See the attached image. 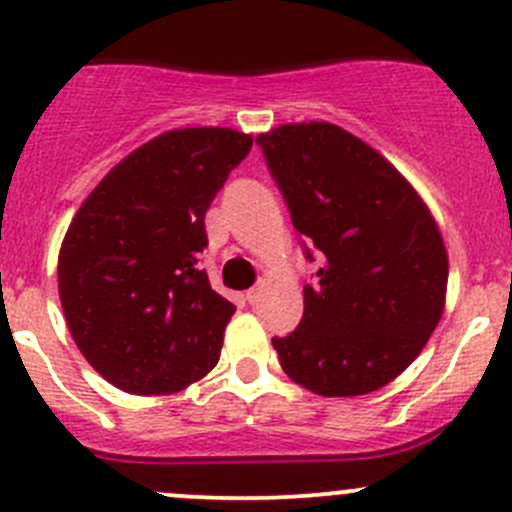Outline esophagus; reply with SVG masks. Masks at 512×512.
<instances>
[{"label": "esophagus", "instance_id": "34e87169", "mask_svg": "<svg viewBox=\"0 0 512 512\" xmlns=\"http://www.w3.org/2000/svg\"><path fill=\"white\" fill-rule=\"evenodd\" d=\"M260 297H262V285H257V287H252V289H247V294H245V299L250 304H257L260 302Z\"/></svg>", "mask_w": 512, "mask_h": 512}]
</instances>
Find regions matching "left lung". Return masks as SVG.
<instances>
[{"instance_id":"obj_1","label":"left lung","mask_w":512,"mask_h":512,"mask_svg":"<svg viewBox=\"0 0 512 512\" xmlns=\"http://www.w3.org/2000/svg\"><path fill=\"white\" fill-rule=\"evenodd\" d=\"M292 225L319 270L304 314L272 339L292 381L361 396L394 381L426 347L446 304L448 255L431 210L384 156L334 123L257 136Z\"/></svg>"}]
</instances>
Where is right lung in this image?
Listing matches in <instances>:
<instances>
[{"label":"right lung","instance_id":"1","mask_svg":"<svg viewBox=\"0 0 512 512\" xmlns=\"http://www.w3.org/2000/svg\"><path fill=\"white\" fill-rule=\"evenodd\" d=\"M252 136L178 128L136 148L91 190L59 252L76 347L116 389L173 394L220 359L232 302L200 267L205 213Z\"/></svg>","mask_w":512,"mask_h":512}]
</instances>
